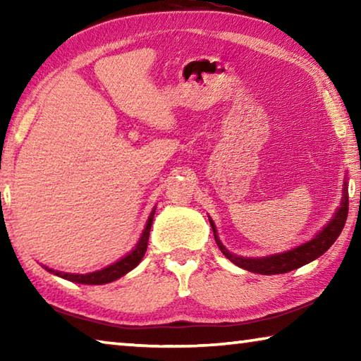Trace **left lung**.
<instances>
[{"instance_id": "1", "label": "left lung", "mask_w": 361, "mask_h": 361, "mask_svg": "<svg viewBox=\"0 0 361 361\" xmlns=\"http://www.w3.org/2000/svg\"><path fill=\"white\" fill-rule=\"evenodd\" d=\"M344 186H345L344 197H342L341 207L338 209V212L334 213L331 221L323 228V231H320L319 235H315L314 239L309 240L307 243H302L301 247L290 250V252L286 253L267 256V258H242V256H235L229 253L228 250L224 248L223 243L218 239L215 224H213V221L210 219L216 245L219 247V250H221L226 258L234 262V264L247 269L250 272L262 274V276L285 274V272L293 271V269H298L304 264H307V262L317 259L319 256L325 253L326 250L336 242V239H338L342 229H344L347 213H349V192H347V183H344Z\"/></svg>"}]
</instances>
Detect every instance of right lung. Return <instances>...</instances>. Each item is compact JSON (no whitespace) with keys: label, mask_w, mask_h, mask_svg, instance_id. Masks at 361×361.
Returning a JSON list of instances; mask_svg holds the SVG:
<instances>
[{"label":"right lung","mask_w":361,"mask_h":361,"mask_svg":"<svg viewBox=\"0 0 361 361\" xmlns=\"http://www.w3.org/2000/svg\"><path fill=\"white\" fill-rule=\"evenodd\" d=\"M152 216H154V210H152L151 216L148 219V223H146V228L143 231V235L140 242L137 243L135 250H132V252L124 256L121 261L114 262V264L108 266L105 269H102V271H97V272H90V274H62L59 271H52V269L46 267L49 272L56 274L59 277H63L66 280H70V282H78V283H84V285H102V283H109L113 282V280L119 279L127 274L129 271H132L133 267L138 266V262L142 261V258L146 253V248H148V239H149V231H151V224H152Z\"/></svg>","instance_id":"right-lung-1"}]
</instances>
